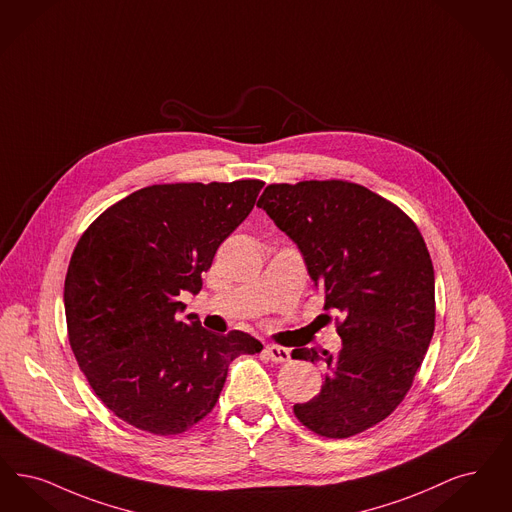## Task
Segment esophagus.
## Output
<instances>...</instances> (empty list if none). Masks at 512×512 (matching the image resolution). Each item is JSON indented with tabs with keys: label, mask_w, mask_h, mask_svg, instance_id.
Returning <instances> with one entry per match:
<instances>
[{
	"label": "esophagus",
	"mask_w": 512,
	"mask_h": 512,
	"mask_svg": "<svg viewBox=\"0 0 512 512\" xmlns=\"http://www.w3.org/2000/svg\"><path fill=\"white\" fill-rule=\"evenodd\" d=\"M265 352L268 360H272L276 364H284V362L289 360V356H291V352L287 348L278 347V345H266Z\"/></svg>",
	"instance_id": "34e87169"
}]
</instances>
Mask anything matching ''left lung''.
<instances>
[{"label": "left lung", "mask_w": 512, "mask_h": 512, "mask_svg": "<svg viewBox=\"0 0 512 512\" xmlns=\"http://www.w3.org/2000/svg\"><path fill=\"white\" fill-rule=\"evenodd\" d=\"M257 207L303 253L314 286L337 310V354L295 348L324 364L322 390L295 417L320 436L348 438L387 419L408 394L434 333V268L419 228L366 186L268 184Z\"/></svg>", "instance_id": "8db88e82"}]
</instances>
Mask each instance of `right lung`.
I'll return each instance as SVG.
<instances>
[{"label": "right lung", "mask_w": 512, "mask_h": 512, "mask_svg": "<svg viewBox=\"0 0 512 512\" xmlns=\"http://www.w3.org/2000/svg\"><path fill=\"white\" fill-rule=\"evenodd\" d=\"M265 186L152 184L108 207L83 232L64 280L68 341L91 389L116 417L169 436L215 408L228 366L263 345L244 331L202 328L183 312L202 272Z\"/></svg>", "instance_id": "right-lung-1"}]
</instances>
